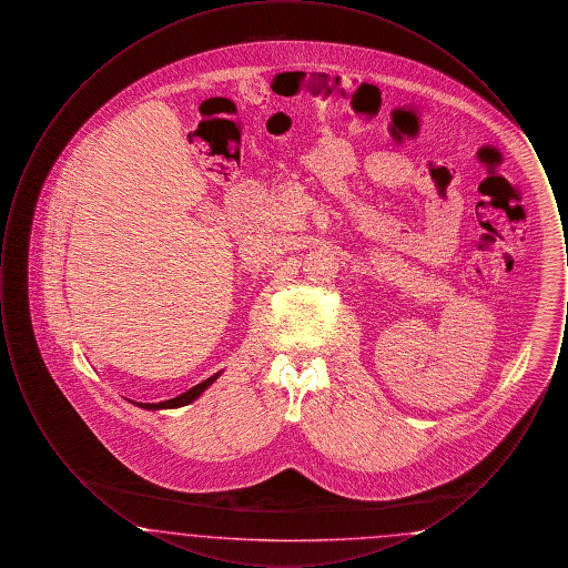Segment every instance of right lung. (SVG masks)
<instances>
[{
  "instance_id": "right-lung-1",
  "label": "right lung",
  "mask_w": 568,
  "mask_h": 568,
  "mask_svg": "<svg viewBox=\"0 0 568 568\" xmlns=\"http://www.w3.org/2000/svg\"><path fill=\"white\" fill-rule=\"evenodd\" d=\"M216 377H219V373L211 378H206V381H202V383H197V385H193L185 394H181V396H176V398H172V400H163V403H158V405H153V403H151V405H149V403H138V406L149 408V410H160V408H179V406L190 405V403H193Z\"/></svg>"
}]
</instances>
